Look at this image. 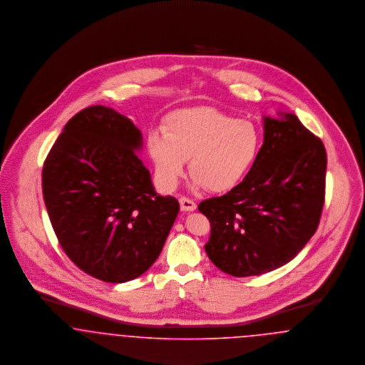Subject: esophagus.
I'll return each mask as SVG.
<instances>
[{"instance_id": "34e87169", "label": "esophagus", "mask_w": 365, "mask_h": 365, "mask_svg": "<svg viewBox=\"0 0 365 365\" xmlns=\"http://www.w3.org/2000/svg\"><path fill=\"white\" fill-rule=\"evenodd\" d=\"M180 207H181L182 211H195L197 206L192 199L182 196V197H180Z\"/></svg>"}]
</instances>
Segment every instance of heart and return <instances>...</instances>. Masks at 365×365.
I'll list each match as a JSON object with an SVG mask.
<instances>
[{"label":"heart","mask_w":365,"mask_h":365,"mask_svg":"<svg viewBox=\"0 0 365 365\" xmlns=\"http://www.w3.org/2000/svg\"><path fill=\"white\" fill-rule=\"evenodd\" d=\"M260 135L248 120H237L211 108L175 111L163 124V135H148V151L160 181L175 188L185 173L211 192L236 187L252 168Z\"/></svg>","instance_id":"heart-1"}]
</instances>
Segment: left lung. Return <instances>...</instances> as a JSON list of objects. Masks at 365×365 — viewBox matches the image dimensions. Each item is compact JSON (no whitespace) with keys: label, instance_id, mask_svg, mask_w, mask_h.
Listing matches in <instances>:
<instances>
[{"label":"left lung","instance_id":"1","mask_svg":"<svg viewBox=\"0 0 365 365\" xmlns=\"http://www.w3.org/2000/svg\"><path fill=\"white\" fill-rule=\"evenodd\" d=\"M323 142L294 114L264 118V142L245 178L199 211L211 223L210 260L233 277L289 263L317 232L326 193Z\"/></svg>","mask_w":365,"mask_h":365}]
</instances>
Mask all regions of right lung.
I'll use <instances>...</instances> for the list:
<instances>
[{
  "instance_id": "right-lung-1",
  "label": "right lung",
  "mask_w": 365,
  "mask_h": 365,
  "mask_svg": "<svg viewBox=\"0 0 365 365\" xmlns=\"http://www.w3.org/2000/svg\"><path fill=\"white\" fill-rule=\"evenodd\" d=\"M140 145L129 118L96 105L66 123L43 163V199L63 252L105 282L150 269L180 211L175 197L154 190Z\"/></svg>"
}]
</instances>
